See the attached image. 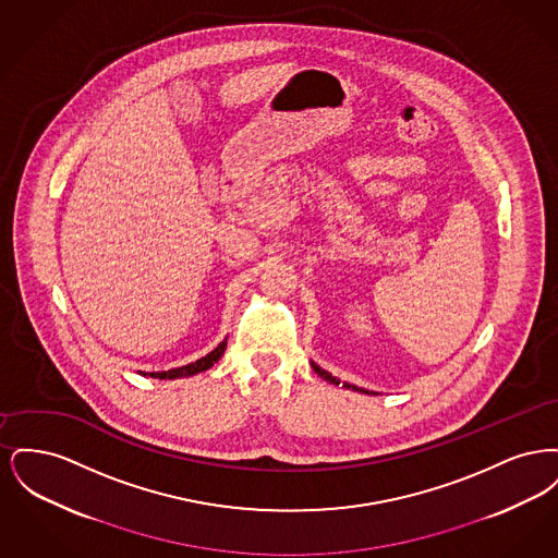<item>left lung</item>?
Listing matches in <instances>:
<instances>
[{
  "instance_id": "obj_1",
  "label": "left lung",
  "mask_w": 558,
  "mask_h": 558,
  "mask_svg": "<svg viewBox=\"0 0 558 558\" xmlns=\"http://www.w3.org/2000/svg\"><path fill=\"white\" fill-rule=\"evenodd\" d=\"M312 368L318 372L319 376H322L324 380H328V383H332V385H339V383H341L337 376H332V374H328V372L322 371L318 364H314V362H312ZM343 387H347V389H353V391H364V389H357L355 385H347V383H343ZM364 393H368V391H364Z\"/></svg>"
}]
</instances>
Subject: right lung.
<instances>
[{
    "instance_id": "1",
    "label": "right lung",
    "mask_w": 558,
    "mask_h": 558,
    "mask_svg": "<svg viewBox=\"0 0 558 558\" xmlns=\"http://www.w3.org/2000/svg\"><path fill=\"white\" fill-rule=\"evenodd\" d=\"M223 351H226V341H221L219 345L213 349L209 355H205V357H201V360H196L194 364H187V366H182V368H173V371L167 372H150L148 376H153V378H180V376H192V374H198V372L209 371L213 364L223 355Z\"/></svg>"
}]
</instances>
